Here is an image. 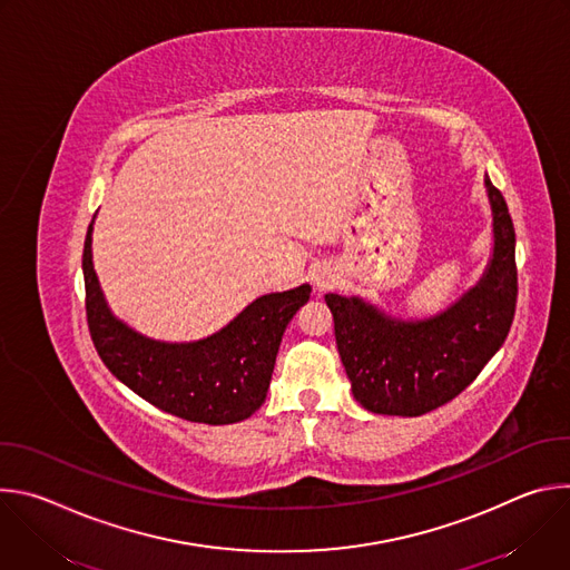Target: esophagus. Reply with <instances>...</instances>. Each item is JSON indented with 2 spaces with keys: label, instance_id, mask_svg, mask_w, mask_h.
Returning a JSON list of instances; mask_svg holds the SVG:
<instances>
[{
  "label": "esophagus",
  "instance_id": "esophagus-1",
  "mask_svg": "<svg viewBox=\"0 0 570 570\" xmlns=\"http://www.w3.org/2000/svg\"><path fill=\"white\" fill-rule=\"evenodd\" d=\"M317 284H322V282H317Z\"/></svg>",
  "mask_w": 570,
  "mask_h": 570
}]
</instances>
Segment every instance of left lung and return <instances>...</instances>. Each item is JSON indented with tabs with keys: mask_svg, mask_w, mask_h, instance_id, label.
I'll return each instance as SVG.
<instances>
[{
	"mask_svg": "<svg viewBox=\"0 0 570 570\" xmlns=\"http://www.w3.org/2000/svg\"><path fill=\"white\" fill-rule=\"evenodd\" d=\"M494 257L475 288L438 317L403 322L358 297L324 295L354 399L379 415L417 417L455 399L505 343L519 295L517 234L503 194L484 176Z\"/></svg>",
	"mask_w": 570,
	"mask_h": 570,
	"instance_id": "obj_1",
	"label": "left lung"
}]
</instances>
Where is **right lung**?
Masks as SVG:
<instances>
[{
    "mask_svg": "<svg viewBox=\"0 0 570 570\" xmlns=\"http://www.w3.org/2000/svg\"><path fill=\"white\" fill-rule=\"evenodd\" d=\"M92 225L83 246L86 315L106 367L155 409L198 424H234L266 399L286 324L308 299L304 284L255 299L218 334L187 345L148 341L108 311L92 268Z\"/></svg>",
    "mask_w": 570,
    "mask_h": 570,
    "instance_id": "right-lung-1",
    "label": "right lung"
}]
</instances>
